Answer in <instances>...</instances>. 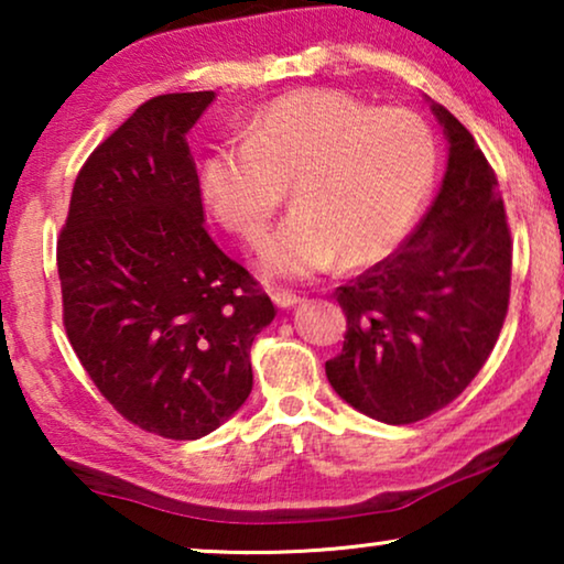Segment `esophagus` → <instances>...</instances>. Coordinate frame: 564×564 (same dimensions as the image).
<instances>
[{"instance_id":"34e87169","label":"esophagus","mask_w":564,"mask_h":564,"mask_svg":"<svg viewBox=\"0 0 564 564\" xmlns=\"http://www.w3.org/2000/svg\"><path fill=\"white\" fill-rule=\"evenodd\" d=\"M272 300L276 307H292L300 303V295H295V292H290V290H274Z\"/></svg>"}]
</instances>
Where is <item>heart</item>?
<instances>
[{
  "mask_svg": "<svg viewBox=\"0 0 564 564\" xmlns=\"http://www.w3.org/2000/svg\"><path fill=\"white\" fill-rule=\"evenodd\" d=\"M438 145L411 110H382L346 91L297 89L246 120L199 166L215 218L259 246L288 199L295 213L261 249L274 280H307L336 264L372 267L403 243L436 180Z\"/></svg>",
  "mask_w": 564,
  "mask_h": 564,
  "instance_id": "obj_1",
  "label": "heart"
}]
</instances>
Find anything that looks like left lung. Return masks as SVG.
<instances>
[{
  "mask_svg": "<svg viewBox=\"0 0 564 564\" xmlns=\"http://www.w3.org/2000/svg\"><path fill=\"white\" fill-rule=\"evenodd\" d=\"M449 141L442 189L388 259L336 300L344 349L326 361L330 388L382 423H415L449 405L488 361L511 297V230L475 138L442 105Z\"/></svg>",
  "mask_w": 564,
  "mask_h": 564,
  "instance_id": "1",
  "label": "left lung"
}]
</instances>
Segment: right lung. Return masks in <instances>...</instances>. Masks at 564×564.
Masks as SVG:
<instances>
[{
  "label": "right lung",
  "instance_id": "add662e5",
  "mask_svg": "<svg viewBox=\"0 0 564 564\" xmlns=\"http://www.w3.org/2000/svg\"><path fill=\"white\" fill-rule=\"evenodd\" d=\"M215 91L143 102L91 151L58 236L64 328L107 403L149 434H210L253 388L274 305L205 230L187 133Z\"/></svg>",
  "mask_w": 564,
  "mask_h": 564
}]
</instances>
